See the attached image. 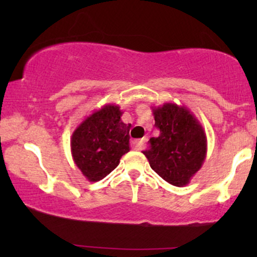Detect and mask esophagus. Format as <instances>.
<instances>
[{"label": "esophagus", "mask_w": 257, "mask_h": 257, "mask_svg": "<svg viewBox=\"0 0 257 257\" xmlns=\"http://www.w3.org/2000/svg\"><path fill=\"white\" fill-rule=\"evenodd\" d=\"M145 141H146V139H138V140H133V143H132L133 149L138 150V151H140V150L144 149V145H145Z\"/></svg>", "instance_id": "1"}]
</instances>
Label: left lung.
<instances>
[{"label": "left lung", "mask_w": 257, "mask_h": 257, "mask_svg": "<svg viewBox=\"0 0 257 257\" xmlns=\"http://www.w3.org/2000/svg\"><path fill=\"white\" fill-rule=\"evenodd\" d=\"M157 138L143 151L150 166L170 185L184 187L202 168L206 157V135L194 114L185 106L166 102L152 107Z\"/></svg>", "instance_id": "8db88e82"}]
</instances>
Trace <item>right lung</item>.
I'll list each match as a JSON object with an SVG mask.
<instances>
[{
  "instance_id": "right-lung-1",
  "label": "right lung",
  "mask_w": 257,
  "mask_h": 257,
  "mask_svg": "<svg viewBox=\"0 0 257 257\" xmlns=\"http://www.w3.org/2000/svg\"><path fill=\"white\" fill-rule=\"evenodd\" d=\"M122 114L118 105L107 104L89 114L72 133L73 162L88 181L104 179L131 150V124L122 122Z\"/></svg>"
}]
</instances>
